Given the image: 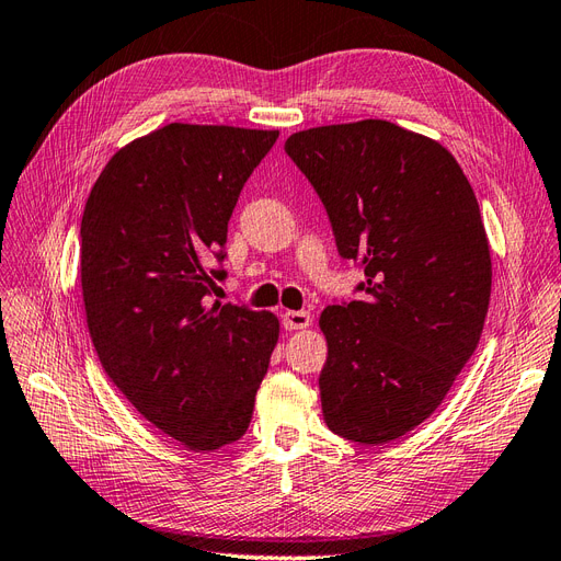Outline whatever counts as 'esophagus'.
I'll return each mask as SVG.
<instances>
[{
    "instance_id": "obj_1",
    "label": "esophagus",
    "mask_w": 561,
    "mask_h": 561,
    "mask_svg": "<svg viewBox=\"0 0 561 561\" xmlns=\"http://www.w3.org/2000/svg\"><path fill=\"white\" fill-rule=\"evenodd\" d=\"M310 322H312V314L308 310H286L282 314V324L289 331L306 329V327H310Z\"/></svg>"
}]
</instances>
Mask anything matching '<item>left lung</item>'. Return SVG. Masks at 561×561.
I'll use <instances>...</instances> for the list:
<instances>
[{
	"label": "left lung",
	"instance_id": "8db88e82",
	"mask_svg": "<svg viewBox=\"0 0 561 561\" xmlns=\"http://www.w3.org/2000/svg\"><path fill=\"white\" fill-rule=\"evenodd\" d=\"M284 150L366 277L359 300L319 317L324 421L350 442H392L442 404L482 335L491 255L477 197L449 150L386 119L298 131Z\"/></svg>",
	"mask_w": 561,
	"mask_h": 561
}]
</instances>
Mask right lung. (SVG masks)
Instances as JSON below:
<instances>
[{"instance_id":"right-lung-1","label":"right lung","mask_w":561,"mask_h":561,"mask_svg":"<svg viewBox=\"0 0 561 561\" xmlns=\"http://www.w3.org/2000/svg\"><path fill=\"white\" fill-rule=\"evenodd\" d=\"M279 131L167 124L105 164L82 216V296L105 374L192 451L244 435L279 339L272 312L209 302L228 220Z\"/></svg>"}]
</instances>
